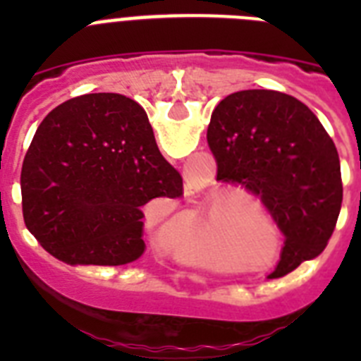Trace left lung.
Here are the masks:
<instances>
[{
    "mask_svg": "<svg viewBox=\"0 0 361 361\" xmlns=\"http://www.w3.org/2000/svg\"><path fill=\"white\" fill-rule=\"evenodd\" d=\"M208 144L217 180L260 195L285 234L269 279L324 251L341 212V166L336 144L305 104L268 90L231 93L212 114Z\"/></svg>",
    "mask_w": 361,
    "mask_h": 361,
    "instance_id": "1",
    "label": "left lung"
}]
</instances>
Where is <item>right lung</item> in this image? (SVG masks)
<instances>
[{
  "label": "right lung",
  "mask_w": 361,
  "mask_h": 361,
  "mask_svg": "<svg viewBox=\"0 0 361 361\" xmlns=\"http://www.w3.org/2000/svg\"><path fill=\"white\" fill-rule=\"evenodd\" d=\"M20 181L27 231L67 264L135 262L146 249L142 206L183 195L144 109L120 93L56 106L31 140Z\"/></svg>",
  "instance_id": "1"
}]
</instances>
